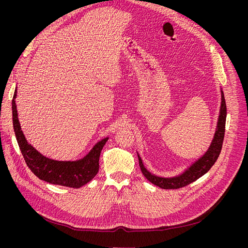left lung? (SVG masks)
<instances>
[{"label":"left lung","instance_id":"8db88e82","mask_svg":"<svg viewBox=\"0 0 248 248\" xmlns=\"http://www.w3.org/2000/svg\"><path fill=\"white\" fill-rule=\"evenodd\" d=\"M221 93H222V91H221ZM226 113H227L226 103H225L224 94L222 93V94H221V108H220L218 124H217V129L215 132L214 139L211 142V146L209 149H208V151L206 152V154L203 155V157L200 158L197 162H195L183 174L174 178H161V177L155 176L151 174L144 167L141 159L138 155L139 163H140L142 175H144L151 182V183L162 189H179L193 183V182L202 177L204 174H206L210 170L211 167L217 161L219 155L221 153V149H222L223 140H224V134H225Z\"/></svg>","mask_w":248,"mask_h":248}]
</instances>
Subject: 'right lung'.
<instances>
[{
    "instance_id": "obj_1",
    "label": "right lung",
    "mask_w": 248,
    "mask_h": 248,
    "mask_svg": "<svg viewBox=\"0 0 248 248\" xmlns=\"http://www.w3.org/2000/svg\"><path fill=\"white\" fill-rule=\"evenodd\" d=\"M16 95L17 90H15L12 100L13 126L24 160L34 175L50 184L70 188H80L93 180L99 169L100 152L108 139L106 138L98 141L86 157L79 161L62 162L48 159L28 144L25 139L18 120Z\"/></svg>"
}]
</instances>
